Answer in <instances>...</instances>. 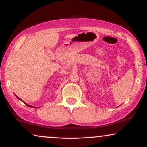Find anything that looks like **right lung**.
Instances as JSON below:
<instances>
[{
	"label": "right lung",
	"mask_w": 147,
	"mask_h": 147,
	"mask_svg": "<svg viewBox=\"0 0 147 147\" xmlns=\"http://www.w3.org/2000/svg\"><path fill=\"white\" fill-rule=\"evenodd\" d=\"M18 98H19V97H18ZM27 105V106H29V107H32V106H31V105H27V104H26Z\"/></svg>",
	"instance_id": "obj_1"
}]
</instances>
